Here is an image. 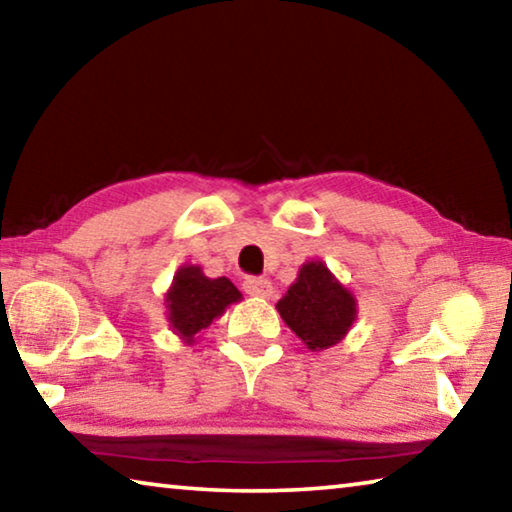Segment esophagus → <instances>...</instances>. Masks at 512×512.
<instances>
[{"mask_svg":"<svg viewBox=\"0 0 512 512\" xmlns=\"http://www.w3.org/2000/svg\"><path fill=\"white\" fill-rule=\"evenodd\" d=\"M246 293L255 298H271L273 296V284L268 280H262V277H248L244 282Z\"/></svg>","mask_w":512,"mask_h":512,"instance_id":"34e87169","label":"esophagus"}]
</instances>
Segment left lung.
<instances>
[{
    "instance_id": "obj_1",
    "label": "left lung",
    "mask_w": 512,
    "mask_h": 512,
    "mask_svg": "<svg viewBox=\"0 0 512 512\" xmlns=\"http://www.w3.org/2000/svg\"><path fill=\"white\" fill-rule=\"evenodd\" d=\"M275 309L311 352L341 343L357 320L354 293L320 259L300 266L296 282L277 300Z\"/></svg>"
}]
</instances>
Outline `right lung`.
Returning a JSON list of instances; mask_svg holds the SVG:
<instances>
[{
  "instance_id": "1",
  "label": "right lung",
  "mask_w": 512,
  "mask_h": 512,
  "mask_svg": "<svg viewBox=\"0 0 512 512\" xmlns=\"http://www.w3.org/2000/svg\"><path fill=\"white\" fill-rule=\"evenodd\" d=\"M241 291L228 277H207L201 266L185 264L173 275L171 287L164 293V307L171 332L185 345L196 343V334L221 318L225 309L235 305Z\"/></svg>"
}]
</instances>
